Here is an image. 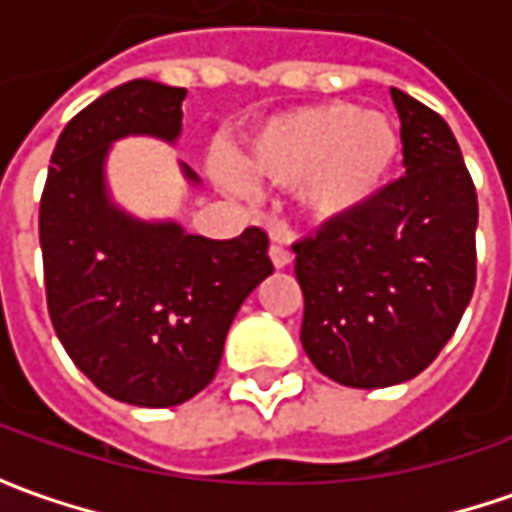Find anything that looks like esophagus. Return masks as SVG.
Segmentation results:
<instances>
[{"mask_svg": "<svg viewBox=\"0 0 512 512\" xmlns=\"http://www.w3.org/2000/svg\"><path fill=\"white\" fill-rule=\"evenodd\" d=\"M267 253H270V262H273V267H287L290 265V259H293L290 247L282 245V242H273Z\"/></svg>", "mask_w": 512, "mask_h": 512, "instance_id": "esophagus-1", "label": "esophagus"}]
</instances>
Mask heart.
Segmentation results:
<instances>
[{"label": "heart", "mask_w": 512, "mask_h": 512, "mask_svg": "<svg viewBox=\"0 0 512 512\" xmlns=\"http://www.w3.org/2000/svg\"><path fill=\"white\" fill-rule=\"evenodd\" d=\"M402 156L393 119L353 102H319L262 119L242 139V169L250 179L296 187L310 219L330 225L370 205ZM222 179L245 190L239 168L222 165Z\"/></svg>", "instance_id": "b5f03b06"}]
</instances>
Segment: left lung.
I'll list each match as a JSON object with an SVG mask.
<instances>
[{"mask_svg":"<svg viewBox=\"0 0 512 512\" xmlns=\"http://www.w3.org/2000/svg\"><path fill=\"white\" fill-rule=\"evenodd\" d=\"M404 176L356 216L293 245L302 347L333 382L390 387L419 376L456 333L476 287V187L442 116L390 88Z\"/></svg>","mask_w":512,"mask_h":512,"instance_id":"left-lung-1","label":"left lung"}]
</instances>
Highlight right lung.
<instances>
[{
    "label": "right lung",
    "instance_id": "right-lung-1",
    "mask_svg": "<svg viewBox=\"0 0 512 512\" xmlns=\"http://www.w3.org/2000/svg\"><path fill=\"white\" fill-rule=\"evenodd\" d=\"M185 93L133 79L79 110L53 148L39 202L53 330L90 382L136 407H173L205 390L236 310L273 273L262 227L219 242L110 205V145L130 133L173 142ZM185 176L196 182L190 168Z\"/></svg>",
    "mask_w": 512,
    "mask_h": 512
}]
</instances>
